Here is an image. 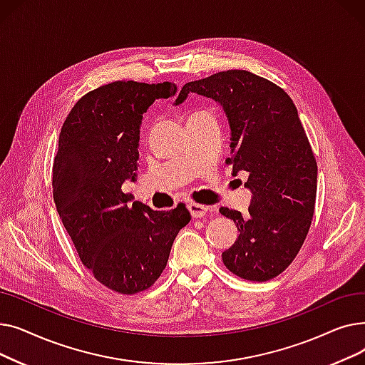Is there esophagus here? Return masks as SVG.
I'll use <instances>...</instances> for the list:
<instances>
[{"instance_id": "1", "label": "esophagus", "mask_w": 365, "mask_h": 365, "mask_svg": "<svg viewBox=\"0 0 365 365\" xmlns=\"http://www.w3.org/2000/svg\"><path fill=\"white\" fill-rule=\"evenodd\" d=\"M187 210H189L190 216H192L194 219L202 217L208 212V208L205 205H201V204H197V202H189L187 204Z\"/></svg>"}]
</instances>
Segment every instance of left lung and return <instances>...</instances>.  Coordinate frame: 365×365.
<instances>
[{
	"instance_id": "obj_1",
	"label": "left lung",
	"mask_w": 365,
	"mask_h": 365,
	"mask_svg": "<svg viewBox=\"0 0 365 365\" xmlns=\"http://www.w3.org/2000/svg\"><path fill=\"white\" fill-rule=\"evenodd\" d=\"M195 93L219 103L231 128L232 175L248 173V215L222 207L238 238L222 253L248 281L279 275L308 235L317 197V163L297 109L282 88L248 71H223L183 86L175 106Z\"/></svg>"
}]
</instances>
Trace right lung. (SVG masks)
Returning <instances> with one entry per match:
<instances>
[{
  "mask_svg": "<svg viewBox=\"0 0 365 365\" xmlns=\"http://www.w3.org/2000/svg\"><path fill=\"white\" fill-rule=\"evenodd\" d=\"M173 83L115 81L75 103L53 164L57 213L84 266L108 289L134 294L155 282L190 220L185 205L153 212L121 186L136 182L143 113L176 94Z\"/></svg>",
  "mask_w": 365,
  "mask_h": 365,
  "instance_id": "1",
  "label": "right lung"
}]
</instances>
